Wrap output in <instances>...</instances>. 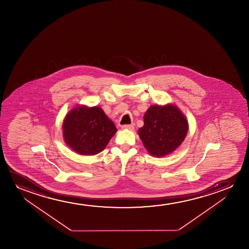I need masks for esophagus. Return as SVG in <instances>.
Listing matches in <instances>:
<instances>
[{"instance_id": "34e87169", "label": "esophagus", "mask_w": 249, "mask_h": 249, "mask_svg": "<svg viewBox=\"0 0 249 249\" xmlns=\"http://www.w3.org/2000/svg\"><path fill=\"white\" fill-rule=\"evenodd\" d=\"M122 128H123V129L133 130L134 129V126H133V124H130V125H123V126H122Z\"/></svg>"}]
</instances>
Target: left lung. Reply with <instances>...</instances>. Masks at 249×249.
<instances>
[{
	"instance_id": "8db88e82",
	"label": "left lung",
	"mask_w": 249,
	"mask_h": 249,
	"mask_svg": "<svg viewBox=\"0 0 249 249\" xmlns=\"http://www.w3.org/2000/svg\"><path fill=\"white\" fill-rule=\"evenodd\" d=\"M187 119L174 105L151 106L138 133L148 152L155 157L172 153L187 134Z\"/></svg>"
}]
</instances>
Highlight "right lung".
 <instances>
[{"label":"right lung","instance_id":"add662e5","mask_svg":"<svg viewBox=\"0 0 249 249\" xmlns=\"http://www.w3.org/2000/svg\"><path fill=\"white\" fill-rule=\"evenodd\" d=\"M115 124L100 107L77 106L65 116L63 135L76 153L93 156L101 152L116 133Z\"/></svg>","mask_w":249,"mask_h":249}]
</instances>
